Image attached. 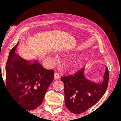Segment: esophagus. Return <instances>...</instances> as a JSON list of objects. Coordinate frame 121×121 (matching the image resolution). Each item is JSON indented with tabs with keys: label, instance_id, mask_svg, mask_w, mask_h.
Returning <instances> with one entry per match:
<instances>
[{
	"label": "esophagus",
	"instance_id": "1",
	"mask_svg": "<svg viewBox=\"0 0 121 121\" xmlns=\"http://www.w3.org/2000/svg\"><path fill=\"white\" fill-rule=\"evenodd\" d=\"M60 78V74L59 73H55L54 74V80H58Z\"/></svg>",
	"mask_w": 121,
	"mask_h": 121
}]
</instances>
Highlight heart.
<instances>
[{
    "mask_svg": "<svg viewBox=\"0 0 121 121\" xmlns=\"http://www.w3.org/2000/svg\"><path fill=\"white\" fill-rule=\"evenodd\" d=\"M85 60V58L82 56L77 57L73 59H70L66 61V65L71 68H76L83 64Z\"/></svg>",
    "mask_w": 121,
    "mask_h": 121,
    "instance_id": "1",
    "label": "heart"
}]
</instances>
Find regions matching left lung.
Returning a JSON list of instances; mask_svg holds the SVG:
<instances>
[{
  "label": "left lung",
  "instance_id": "8db88e82",
  "mask_svg": "<svg viewBox=\"0 0 121 121\" xmlns=\"http://www.w3.org/2000/svg\"><path fill=\"white\" fill-rule=\"evenodd\" d=\"M64 84L65 104L75 114L84 113L93 106L103 96L109 80V70L105 66L102 80L99 82L89 80L84 69L72 76L61 77Z\"/></svg>",
  "mask_w": 121,
  "mask_h": 121
}]
</instances>
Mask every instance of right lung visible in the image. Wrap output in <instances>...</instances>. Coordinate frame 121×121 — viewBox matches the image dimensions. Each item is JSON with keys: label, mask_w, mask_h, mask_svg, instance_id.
<instances>
[{"label": "right lung", "mask_w": 121, "mask_h": 121, "mask_svg": "<svg viewBox=\"0 0 121 121\" xmlns=\"http://www.w3.org/2000/svg\"><path fill=\"white\" fill-rule=\"evenodd\" d=\"M19 42L9 52L6 66V88L11 96L27 110L42 103L53 80L54 72L46 69L37 60H26L16 53Z\"/></svg>", "instance_id": "add662e5"}]
</instances>
